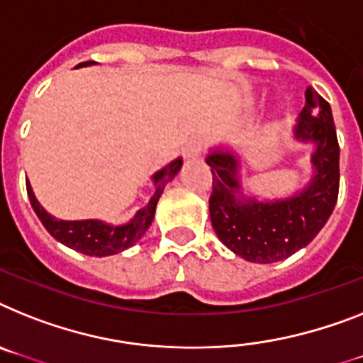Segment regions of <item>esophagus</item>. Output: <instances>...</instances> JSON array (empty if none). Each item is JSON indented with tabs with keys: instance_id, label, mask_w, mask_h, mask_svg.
<instances>
[{
	"instance_id": "obj_1",
	"label": "esophagus",
	"mask_w": 363,
	"mask_h": 363,
	"mask_svg": "<svg viewBox=\"0 0 363 363\" xmlns=\"http://www.w3.org/2000/svg\"><path fill=\"white\" fill-rule=\"evenodd\" d=\"M203 149H205V142H203V140L191 138L190 142L186 144V147H184V155L190 158H196L203 153Z\"/></svg>"
}]
</instances>
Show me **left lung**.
I'll return each mask as SVG.
<instances>
[{"mask_svg": "<svg viewBox=\"0 0 363 363\" xmlns=\"http://www.w3.org/2000/svg\"><path fill=\"white\" fill-rule=\"evenodd\" d=\"M299 142H312V182L284 201L262 203L240 194L238 160L233 153L214 151L206 157L212 172L210 219L218 238L238 257L257 264L284 260L306 247L325 227L340 191V145L332 111L312 86L294 129Z\"/></svg>", "mask_w": 363, "mask_h": 363, "instance_id": "1", "label": "left lung"}]
</instances>
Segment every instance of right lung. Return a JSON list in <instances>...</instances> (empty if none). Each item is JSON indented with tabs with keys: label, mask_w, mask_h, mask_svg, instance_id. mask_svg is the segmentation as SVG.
<instances>
[{
	"label": "right lung",
	"mask_w": 363,
	"mask_h": 363,
	"mask_svg": "<svg viewBox=\"0 0 363 363\" xmlns=\"http://www.w3.org/2000/svg\"><path fill=\"white\" fill-rule=\"evenodd\" d=\"M83 64H81V66H83ZM181 166L182 160L181 158H177L172 164H167L164 169L155 173L153 197L149 199V203L144 208L138 210V214L130 219L129 223L118 225V227L106 225L103 223V221H96V219L62 221V219H57L53 218V216L48 214V212L38 205V201H36L35 194H33L29 184H27V196H29L33 210L36 212V216H38V219H40L42 225L45 227V230H48L55 240H59L60 243L68 245L69 249H75V251L88 255V257H108V255H116V252H121L125 251V249H129L130 245H135V243L144 236V233L149 228L151 221H153L155 208H157L158 199L162 196L164 186H166L167 182L172 181L173 177L179 173Z\"/></svg>",
	"instance_id": "right-lung-1"
}]
</instances>
